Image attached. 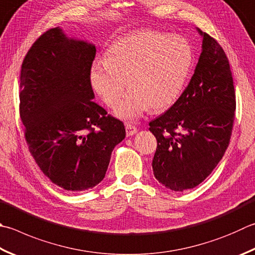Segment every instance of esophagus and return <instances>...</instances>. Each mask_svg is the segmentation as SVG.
Masks as SVG:
<instances>
[{
    "mask_svg": "<svg viewBox=\"0 0 255 255\" xmlns=\"http://www.w3.org/2000/svg\"><path fill=\"white\" fill-rule=\"evenodd\" d=\"M126 129H127V135L128 136H132L135 133H137V128L134 126H132V124H129V123L126 124Z\"/></svg>",
    "mask_w": 255,
    "mask_h": 255,
    "instance_id": "34e87169",
    "label": "esophagus"
}]
</instances>
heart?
<instances>
[{"label": "heart", "mask_w": 255, "mask_h": 255, "mask_svg": "<svg viewBox=\"0 0 255 255\" xmlns=\"http://www.w3.org/2000/svg\"><path fill=\"white\" fill-rule=\"evenodd\" d=\"M192 64V51L180 37L155 31H138L115 41L105 60L90 72L93 89L114 107L119 118L134 121L148 109H167L179 99Z\"/></svg>", "instance_id": "obj_1"}]
</instances>
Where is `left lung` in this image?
Here are the masks:
<instances>
[{
	"instance_id": "1",
	"label": "left lung",
	"mask_w": 255,
	"mask_h": 255,
	"mask_svg": "<svg viewBox=\"0 0 255 255\" xmlns=\"http://www.w3.org/2000/svg\"><path fill=\"white\" fill-rule=\"evenodd\" d=\"M202 52L176 102L150 122L157 146L155 179L172 191L193 189L219 164L231 138L235 92L229 60L219 43L198 28Z\"/></svg>"
}]
</instances>
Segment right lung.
I'll use <instances>...</instances> for the list:
<instances>
[{"mask_svg": "<svg viewBox=\"0 0 255 255\" xmlns=\"http://www.w3.org/2000/svg\"><path fill=\"white\" fill-rule=\"evenodd\" d=\"M95 45L46 31L24 57L20 115L32 156L52 183L92 189L104 179L126 128L93 101L90 72Z\"/></svg>", "mask_w": 255, "mask_h": 255, "instance_id": "right-lung-1", "label": "right lung"}]
</instances>
